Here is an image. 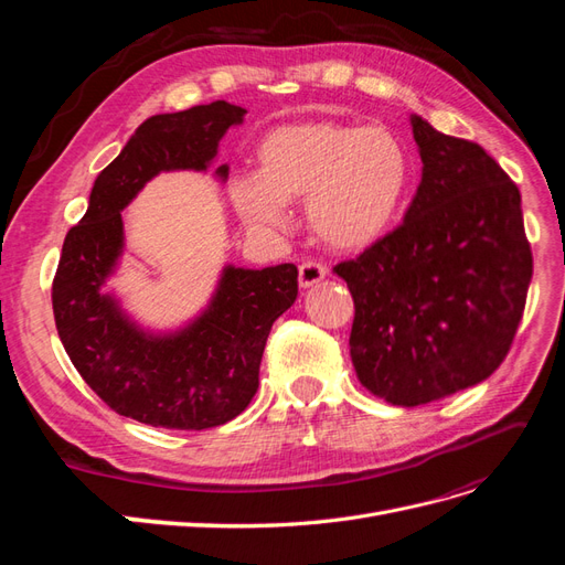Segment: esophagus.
<instances>
[{
  "label": "esophagus",
  "instance_id": "esophagus-1",
  "mask_svg": "<svg viewBox=\"0 0 565 565\" xmlns=\"http://www.w3.org/2000/svg\"><path fill=\"white\" fill-rule=\"evenodd\" d=\"M324 276H328V266H322L320 262L309 259V262H303V264L299 266V285H301V287H313V285H318Z\"/></svg>",
  "mask_w": 565,
  "mask_h": 565
}]
</instances>
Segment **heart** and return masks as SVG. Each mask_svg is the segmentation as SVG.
<instances>
[{
  "instance_id": "1",
  "label": "heart",
  "mask_w": 565,
  "mask_h": 565,
  "mask_svg": "<svg viewBox=\"0 0 565 565\" xmlns=\"http://www.w3.org/2000/svg\"><path fill=\"white\" fill-rule=\"evenodd\" d=\"M259 172L231 177L233 210L256 228H285L289 202L306 198V221L322 245L358 252L398 218L413 185V156L396 131L337 119L270 129L256 146Z\"/></svg>"
}]
</instances>
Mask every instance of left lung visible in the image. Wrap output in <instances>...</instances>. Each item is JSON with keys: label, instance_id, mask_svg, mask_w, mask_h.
I'll list each match as a JSON object with an SVG mask.
<instances>
[{"label": "left lung", "instance_id": "1", "mask_svg": "<svg viewBox=\"0 0 565 565\" xmlns=\"http://www.w3.org/2000/svg\"><path fill=\"white\" fill-rule=\"evenodd\" d=\"M422 181L405 221L334 266L353 297L351 361L391 405L488 380L523 318L533 252L516 183L488 152L413 115Z\"/></svg>", "mask_w": 565, "mask_h": 565}]
</instances>
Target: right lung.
Wrapping results in <instances>:
<instances>
[{"instance_id":"right-lung-1","label":"right lung","mask_w":565,"mask_h":565,"mask_svg":"<svg viewBox=\"0 0 565 565\" xmlns=\"http://www.w3.org/2000/svg\"><path fill=\"white\" fill-rule=\"evenodd\" d=\"M245 108L214 100L152 115L94 181L87 214L65 235L51 285L56 330L82 380L117 415L162 429L202 431L237 417L259 388L268 332L295 303L297 266H226L198 320L174 334H148L100 285L122 254V210L169 169H207L221 136ZM221 179L228 167L216 169Z\"/></svg>"}]
</instances>
